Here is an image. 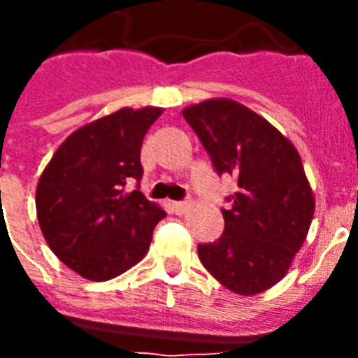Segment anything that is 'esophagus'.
Listing matches in <instances>:
<instances>
[{"label":"esophagus","instance_id":"obj_1","mask_svg":"<svg viewBox=\"0 0 358 358\" xmlns=\"http://www.w3.org/2000/svg\"><path fill=\"white\" fill-rule=\"evenodd\" d=\"M172 209H174V213H176V215H182V213H186V210L189 209V203H187V201H174V203H172Z\"/></svg>","mask_w":358,"mask_h":358}]
</instances>
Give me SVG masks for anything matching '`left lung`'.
Wrapping results in <instances>:
<instances>
[{"label":"left lung","mask_w":358,"mask_h":358,"mask_svg":"<svg viewBox=\"0 0 358 358\" xmlns=\"http://www.w3.org/2000/svg\"><path fill=\"white\" fill-rule=\"evenodd\" d=\"M182 115L218 176L238 180L222 209L224 232L197 245L199 261L230 292H264L285 276L315 215L299 153L268 120L232 99H209Z\"/></svg>","instance_id":"obj_1"}]
</instances>
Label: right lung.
<instances>
[{"label": "right lung", "instance_id": "add662e5", "mask_svg": "<svg viewBox=\"0 0 358 358\" xmlns=\"http://www.w3.org/2000/svg\"><path fill=\"white\" fill-rule=\"evenodd\" d=\"M163 109H120L82 126L51 157L36 189L42 234L59 261L105 282L148 253L166 217L140 192L141 141ZM136 182V189L127 186Z\"/></svg>", "mask_w": 358, "mask_h": 358}]
</instances>
